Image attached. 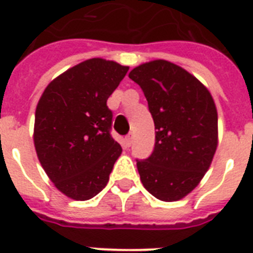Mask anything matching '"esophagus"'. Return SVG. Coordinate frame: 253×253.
Masks as SVG:
<instances>
[{
  "label": "esophagus",
  "instance_id": "34e87169",
  "mask_svg": "<svg viewBox=\"0 0 253 253\" xmlns=\"http://www.w3.org/2000/svg\"><path fill=\"white\" fill-rule=\"evenodd\" d=\"M132 142H133V137H132V134H128V136L125 137V145H126V146H130V145H132Z\"/></svg>",
  "mask_w": 253,
  "mask_h": 253
}]
</instances>
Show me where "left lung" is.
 Here are the masks:
<instances>
[{
    "mask_svg": "<svg viewBox=\"0 0 253 253\" xmlns=\"http://www.w3.org/2000/svg\"><path fill=\"white\" fill-rule=\"evenodd\" d=\"M129 78L142 88L157 132L149 158L137 159L143 187L162 201H177L197 187L213 161L218 115L209 90L166 60L137 66Z\"/></svg>",
    "mask_w": 253,
    "mask_h": 253,
    "instance_id": "left-lung-1",
    "label": "left lung"
}]
</instances>
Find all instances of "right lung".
Segmentation results:
<instances>
[{
    "label": "right lung",
    "mask_w": 253,
    "mask_h": 253,
    "mask_svg": "<svg viewBox=\"0 0 253 253\" xmlns=\"http://www.w3.org/2000/svg\"><path fill=\"white\" fill-rule=\"evenodd\" d=\"M128 66L90 58L54 78L35 112L36 154L52 183L73 200L92 199L110 179L121 146L111 136L107 99Z\"/></svg>",
    "instance_id": "right-lung-1"
}]
</instances>
